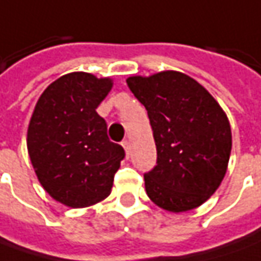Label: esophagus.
<instances>
[{"mask_svg":"<svg viewBox=\"0 0 261 261\" xmlns=\"http://www.w3.org/2000/svg\"><path fill=\"white\" fill-rule=\"evenodd\" d=\"M121 145H123V148L125 150V154H127V157L130 155V141L128 140H124L123 143H121Z\"/></svg>","mask_w":261,"mask_h":261,"instance_id":"esophagus-1","label":"esophagus"}]
</instances>
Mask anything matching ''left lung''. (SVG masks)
<instances>
[{
  "label": "left lung",
  "mask_w": 261,
  "mask_h": 261,
  "mask_svg": "<svg viewBox=\"0 0 261 261\" xmlns=\"http://www.w3.org/2000/svg\"><path fill=\"white\" fill-rule=\"evenodd\" d=\"M148 113L157 166L144 174L154 204L171 213L193 210L223 181L231 153L230 123L212 94L178 71L127 79Z\"/></svg>",
  "instance_id": "1"
}]
</instances>
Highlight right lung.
<instances>
[{
  "label": "right lung",
  "mask_w": 261,
  "mask_h": 261,
  "mask_svg": "<svg viewBox=\"0 0 261 261\" xmlns=\"http://www.w3.org/2000/svg\"><path fill=\"white\" fill-rule=\"evenodd\" d=\"M113 80L70 72L51 83L35 104L27 131V148L44 190L72 208L110 196L124 148L111 143L97 107Z\"/></svg>",
  "instance_id": "1"
}]
</instances>
